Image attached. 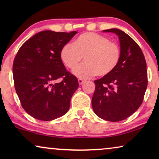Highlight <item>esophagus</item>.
Returning <instances> with one entry per match:
<instances>
[{
  "instance_id": "1",
  "label": "esophagus",
  "mask_w": 159,
  "mask_h": 159,
  "mask_svg": "<svg viewBox=\"0 0 159 159\" xmlns=\"http://www.w3.org/2000/svg\"><path fill=\"white\" fill-rule=\"evenodd\" d=\"M84 82V80L83 79H81V78H80V79H78V82H79L80 84H82L83 82Z\"/></svg>"
}]
</instances>
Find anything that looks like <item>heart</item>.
<instances>
[{"label": "heart", "instance_id": "heart-1", "mask_svg": "<svg viewBox=\"0 0 159 159\" xmlns=\"http://www.w3.org/2000/svg\"><path fill=\"white\" fill-rule=\"evenodd\" d=\"M121 54L120 46L116 43L94 32H85L78 36L73 44L64 45L61 49L60 58L67 68L74 69L84 57L86 63L76 67L74 74L87 78L110 75L118 66Z\"/></svg>", "mask_w": 159, "mask_h": 159}]
</instances>
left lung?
Returning a JSON list of instances; mask_svg holds the SVG:
<instances>
[{
  "instance_id": "obj_1",
  "label": "left lung",
  "mask_w": 159,
  "mask_h": 159,
  "mask_svg": "<svg viewBox=\"0 0 159 159\" xmlns=\"http://www.w3.org/2000/svg\"><path fill=\"white\" fill-rule=\"evenodd\" d=\"M103 32L119 36L121 58L112 73L94 81L92 106L100 118L119 121L131 116L143 103L148 86L146 61L138 43L125 32L115 28Z\"/></svg>"
}]
</instances>
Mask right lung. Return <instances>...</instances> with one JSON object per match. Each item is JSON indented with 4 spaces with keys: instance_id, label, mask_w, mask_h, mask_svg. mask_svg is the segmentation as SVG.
Here are the masks:
<instances>
[{
    "instance_id": "1",
    "label": "right lung",
    "mask_w": 159,
    "mask_h": 159,
    "mask_svg": "<svg viewBox=\"0 0 159 159\" xmlns=\"http://www.w3.org/2000/svg\"><path fill=\"white\" fill-rule=\"evenodd\" d=\"M77 32H38L20 47L13 63L14 87L27 114L41 121L62 116L79 87L60 58L61 48ZM58 79L62 81L57 82Z\"/></svg>"
}]
</instances>
